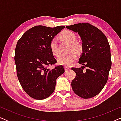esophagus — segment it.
Listing matches in <instances>:
<instances>
[{"instance_id": "obj_1", "label": "esophagus", "mask_w": 121, "mask_h": 121, "mask_svg": "<svg viewBox=\"0 0 121 121\" xmlns=\"http://www.w3.org/2000/svg\"><path fill=\"white\" fill-rule=\"evenodd\" d=\"M64 69H65V72H66V71L69 70V69H70V68H69V67H66V66H65V67H64Z\"/></svg>"}]
</instances>
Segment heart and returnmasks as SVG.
I'll list each match as a JSON object with an SVG mask.
<instances>
[{
    "label": "heart",
    "mask_w": 121,
    "mask_h": 121,
    "mask_svg": "<svg viewBox=\"0 0 121 121\" xmlns=\"http://www.w3.org/2000/svg\"><path fill=\"white\" fill-rule=\"evenodd\" d=\"M76 37V35L73 32L69 30H64L59 34V38L60 40L70 43L69 51L71 52L66 55H63L58 57V62L59 64L66 67L71 65L77 58V54L74 51L77 53H80L82 51V44L78 41H75ZM49 48L53 55L57 56L58 54V47L55 39H52L50 41Z\"/></svg>",
    "instance_id": "1"
}]
</instances>
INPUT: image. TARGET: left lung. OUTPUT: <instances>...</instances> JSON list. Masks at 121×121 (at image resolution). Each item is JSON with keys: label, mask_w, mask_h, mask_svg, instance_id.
I'll return each instance as SVG.
<instances>
[{"label": "left lung", "mask_w": 121, "mask_h": 121, "mask_svg": "<svg viewBox=\"0 0 121 121\" xmlns=\"http://www.w3.org/2000/svg\"><path fill=\"white\" fill-rule=\"evenodd\" d=\"M66 27L80 36L82 53L79 63L87 68L85 71L82 67L72 68L76 73L71 84L72 89L82 98H91L100 93L108 80L112 64L110 44L104 33L89 23H79Z\"/></svg>", "instance_id": "left-lung-1"}]
</instances>
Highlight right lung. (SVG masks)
I'll return each instance as SVG.
<instances>
[{
    "mask_svg": "<svg viewBox=\"0 0 121 121\" xmlns=\"http://www.w3.org/2000/svg\"><path fill=\"white\" fill-rule=\"evenodd\" d=\"M64 27L34 26L17 41L14 57L16 74L22 89L33 99L49 97L54 91L56 79L65 71L62 65L48 68L57 63L49 42Z\"/></svg>",
    "mask_w": 121,
    "mask_h": 121,
    "instance_id": "right-lung-1",
    "label": "right lung"
}]
</instances>
